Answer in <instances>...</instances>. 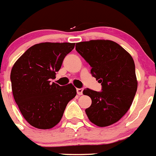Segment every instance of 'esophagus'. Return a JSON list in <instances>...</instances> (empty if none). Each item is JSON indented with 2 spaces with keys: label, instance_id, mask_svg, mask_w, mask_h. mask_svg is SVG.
Segmentation results:
<instances>
[{
  "label": "esophagus",
  "instance_id": "1",
  "mask_svg": "<svg viewBox=\"0 0 156 156\" xmlns=\"http://www.w3.org/2000/svg\"><path fill=\"white\" fill-rule=\"evenodd\" d=\"M83 88H77L76 92L78 94V95H82L83 94Z\"/></svg>",
  "mask_w": 156,
  "mask_h": 156
}]
</instances>
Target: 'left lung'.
<instances>
[{"label":"left lung","mask_w":156,"mask_h":156,"mask_svg":"<svg viewBox=\"0 0 156 156\" xmlns=\"http://www.w3.org/2000/svg\"><path fill=\"white\" fill-rule=\"evenodd\" d=\"M76 50L91 67L90 73L101 84V91L84 89L91 98L85 112L98 126L118 122L131 105L137 89L135 65L131 55L114 41L93 40L77 43Z\"/></svg>","instance_id":"8db88e82"}]
</instances>
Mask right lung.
I'll return each instance as SVG.
<instances>
[{"mask_svg": "<svg viewBox=\"0 0 156 156\" xmlns=\"http://www.w3.org/2000/svg\"><path fill=\"white\" fill-rule=\"evenodd\" d=\"M74 47V43L37 44L14 64L11 72L14 99L31 126L43 129L56 126L69 101L76 95L72 83L62 87L51 83Z\"/></svg>", "mask_w": 156, "mask_h": 156, "instance_id": "1", "label": "right lung"}]
</instances>
